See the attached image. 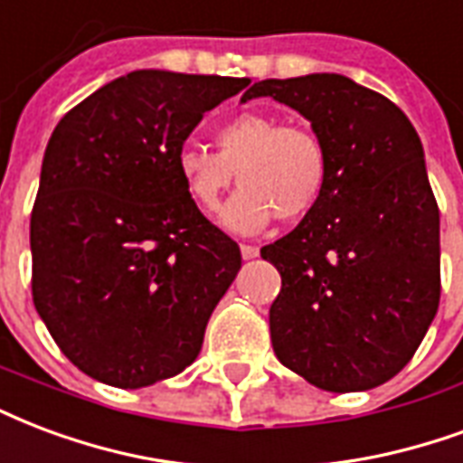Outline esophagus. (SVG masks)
<instances>
[{"label":"esophagus","instance_id":"obj_1","mask_svg":"<svg viewBox=\"0 0 463 463\" xmlns=\"http://www.w3.org/2000/svg\"><path fill=\"white\" fill-rule=\"evenodd\" d=\"M241 255L245 260H255L260 255V250L255 248V245H245V242H242V245H241Z\"/></svg>","mask_w":463,"mask_h":463}]
</instances>
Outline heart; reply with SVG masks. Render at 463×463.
<instances>
[{"label":"heart","instance_id":"b5f03b06","mask_svg":"<svg viewBox=\"0 0 463 463\" xmlns=\"http://www.w3.org/2000/svg\"><path fill=\"white\" fill-rule=\"evenodd\" d=\"M218 152L188 142L176 169L203 211H213L238 176L241 191L222 208V222L238 232H258L272 218L297 222L321 203L331 181L324 139L307 125H284L267 112H241L215 129Z\"/></svg>","mask_w":463,"mask_h":463}]
</instances>
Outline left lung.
<instances>
[{
  "mask_svg": "<svg viewBox=\"0 0 463 463\" xmlns=\"http://www.w3.org/2000/svg\"><path fill=\"white\" fill-rule=\"evenodd\" d=\"M309 119L331 156L326 196L260 255L282 275L269 336L289 371L328 392L405 368L439 307V208L422 142L385 95L336 73L260 80Z\"/></svg>",
  "mask_w": 463,
  "mask_h": 463,
  "instance_id": "8db88e82",
  "label": "left lung"
}]
</instances>
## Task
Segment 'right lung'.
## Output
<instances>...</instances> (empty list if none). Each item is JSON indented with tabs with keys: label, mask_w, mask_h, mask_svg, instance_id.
Masks as SVG:
<instances>
[{
	"label": "right lung",
	"mask_w": 463,
	"mask_h": 463,
	"mask_svg": "<svg viewBox=\"0 0 463 463\" xmlns=\"http://www.w3.org/2000/svg\"><path fill=\"white\" fill-rule=\"evenodd\" d=\"M248 83L135 71L53 129L31 211V297L85 375L135 390L196 361L242 258L188 196L176 154Z\"/></svg>",
	"instance_id": "add662e5"
}]
</instances>
